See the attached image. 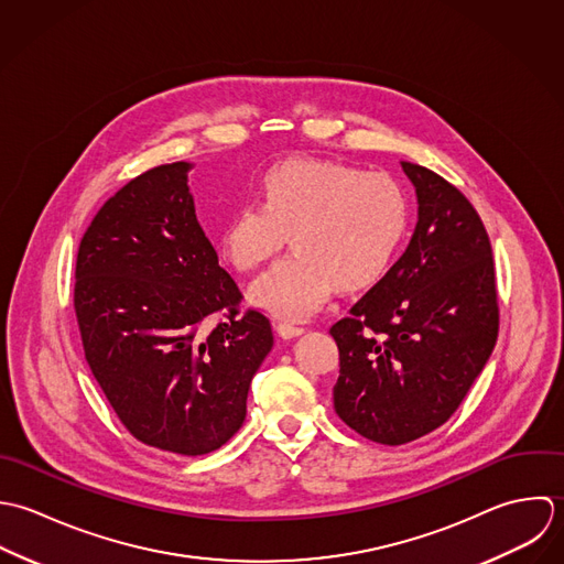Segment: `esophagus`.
Returning <instances> with one entry per match:
<instances>
[{
	"label": "esophagus",
	"instance_id": "esophagus-1",
	"mask_svg": "<svg viewBox=\"0 0 564 564\" xmlns=\"http://www.w3.org/2000/svg\"><path fill=\"white\" fill-rule=\"evenodd\" d=\"M276 332H279V336L283 339L299 338V336L305 334L303 327H294V325H290V323H279V325H276Z\"/></svg>",
	"mask_w": 564,
	"mask_h": 564
}]
</instances>
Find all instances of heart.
<instances>
[{"instance_id": "obj_1", "label": "heart", "mask_w": 564, "mask_h": 564, "mask_svg": "<svg viewBox=\"0 0 564 564\" xmlns=\"http://www.w3.org/2000/svg\"><path fill=\"white\" fill-rule=\"evenodd\" d=\"M410 223L403 187L388 174L321 161L292 159L270 167L261 203H243L228 218L220 246L228 261L252 272L285 243L294 252L252 285L263 310L305 321L332 292L375 283L392 263Z\"/></svg>"}]
</instances>
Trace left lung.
I'll use <instances>...</instances> for the list:
<instances>
[{
	"mask_svg": "<svg viewBox=\"0 0 564 564\" xmlns=\"http://www.w3.org/2000/svg\"><path fill=\"white\" fill-rule=\"evenodd\" d=\"M416 187L410 246L329 334L339 350L334 405L359 436L405 445L459 408L499 334L488 232L436 172L401 161Z\"/></svg>",
	"mask_w": 564,
	"mask_h": 564,
	"instance_id": "8db88e82",
	"label": "left lung"
}]
</instances>
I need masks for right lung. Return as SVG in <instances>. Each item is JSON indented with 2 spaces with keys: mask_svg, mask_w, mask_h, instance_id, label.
<instances>
[{
  "mask_svg": "<svg viewBox=\"0 0 564 564\" xmlns=\"http://www.w3.org/2000/svg\"><path fill=\"white\" fill-rule=\"evenodd\" d=\"M189 163L152 167L100 207L76 257L87 364L139 443L181 455L226 445L272 348L270 321L239 312L187 187Z\"/></svg>",
  "mask_w": 564,
  "mask_h": 564,
  "instance_id": "add662e5",
  "label": "right lung"
}]
</instances>
